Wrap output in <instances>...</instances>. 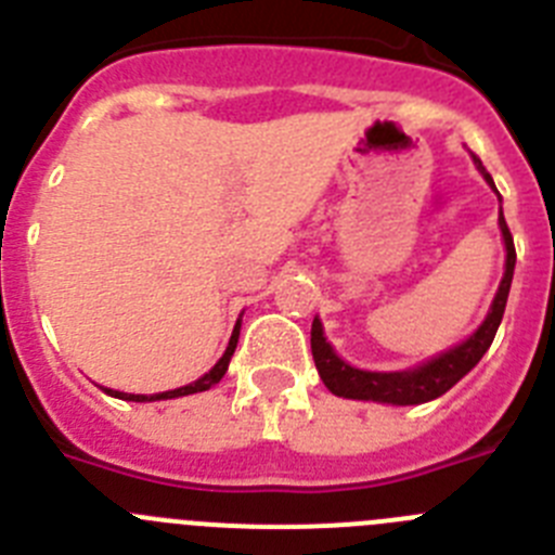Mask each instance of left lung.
I'll use <instances>...</instances> for the list:
<instances>
[{"mask_svg":"<svg viewBox=\"0 0 555 555\" xmlns=\"http://www.w3.org/2000/svg\"><path fill=\"white\" fill-rule=\"evenodd\" d=\"M475 166H478L480 175H483L487 183L494 189L489 171L483 169V164H480L478 158H475ZM498 222H500V233H503V242H506V274H503V281H500L498 294H494L487 320L480 322V327L467 338V341H461L459 347L442 352L439 358H430L428 364L416 366V370L366 372V370H356V366H350L347 361H341V358L333 352V347L327 345L325 333H322V322L313 320L311 352H313V364H317V370H320L322 384L338 397H350V400H375V403H391V405L428 403V400H436V397H442L448 389H453L461 377L467 375V372L478 364L480 358H483V352L489 350L494 333H498L500 327V320H503V311H506L517 253H514V238L512 233H508L503 210H500Z\"/></svg>","mask_w":555,"mask_h":555,"instance_id":"8db88e82","label":"left lung"}]
</instances>
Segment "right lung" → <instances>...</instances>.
<instances>
[{
    "label": "right lung",
    "mask_w": 555,
    "mask_h": 555,
    "mask_svg": "<svg viewBox=\"0 0 555 555\" xmlns=\"http://www.w3.org/2000/svg\"><path fill=\"white\" fill-rule=\"evenodd\" d=\"M238 331H242V322H235L233 327V336H230V345L228 350H224V356L219 358L217 364H214V370L205 372L199 380H194V384L189 386H180V389H171V391H158V395H125V391H113V389H102L105 395L111 397H119V400H132V403H152V400H171V397H185V395H197V391H205L210 389L214 384H219L224 377V372H228V364L230 358H233L235 352V345H238Z\"/></svg>",
    "instance_id": "1"
}]
</instances>
